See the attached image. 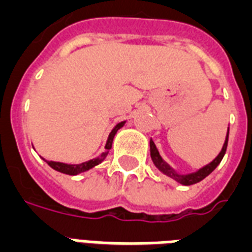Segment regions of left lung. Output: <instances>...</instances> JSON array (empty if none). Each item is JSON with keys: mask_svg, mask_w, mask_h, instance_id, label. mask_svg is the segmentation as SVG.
<instances>
[{"mask_svg": "<svg viewBox=\"0 0 252 252\" xmlns=\"http://www.w3.org/2000/svg\"><path fill=\"white\" fill-rule=\"evenodd\" d=\"M227 142H228V130H227V135H226V141L223 143V147L220 153L218 154V157L210 162L209 164L203 166L202 169H199L195 173H190V174H181L178 173L177 170H174L171 166H170L167 162H164L163 158L159 155V151L155 146V143L153 142V139H150V155L151 159H153V163L155 164V167L159 170L160 173L167 175V177L173 178L174 181H177L178 183L181 185H185V186H190V185H195V183L200 182L202 179H205L207 175L213 173L214 170L217 169V166L220 163V160L223 159V157L226 154V149H227Z\"/></svg>", "mask_w": 252, "mask_h": 252, "instance_id": "obj_1", "label": "left lung"}]
</instances>
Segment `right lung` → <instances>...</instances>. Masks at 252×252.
Segmentation results:
<instances>
[{
	"instance_id": "right-lung-1",
	"label": "right lung",
	"mask_w": 252,
	"mask_h": 252,
	"mask_svg": "<svg viewBox=\"0 0 252 252\" xmlns=\"http://www.w3.org/2000/svg\"><path fill=\"white\" fill-rule=\"evenodd\" d=\"M126 124V121L124 122H119L114 126V128L111 130L110 134H109V137H107V141H106L105 145V151L102 153L101 155H98L97 158H93L90 160H86V162H82V163L78 164H70V163H62V162H54V160H46L45 158H42L45 162H46L52 169H54L56 171H60V173L67 174V175H77V174L85 173V171H88V170L93 169L94 166H97L102 162V160L105 159L107 154H109V150L111 149V145H113V139H114V135L117 134L119 128L124 127V125Z\"/></svg>"
}]
</instances>
